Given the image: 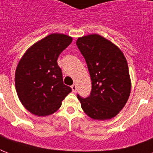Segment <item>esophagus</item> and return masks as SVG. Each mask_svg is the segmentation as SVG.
<instances>
[{
	"instance_id": "obj_1",
	"label": "esophagus",
	"mask_w": 153,
	"mask_h": 153,
	"mask_svg": "<svg viewBox=\"0 0 153 153\" xmlns=\"http://www.w3.org/2000/svg\"><path fill=\"white\" fill-rule=\"evenodd\" d=\"M71 89H72V91L73 92H76V90H77V86H76V84H73L71 86Z\"/></svg>"
}]
</instances>
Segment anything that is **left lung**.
Segmentation results:
<instances>
[{
  "mask_svg": "<svg viewBox=\"0 0 153 153\" xmlns=\"http://www.w3.org/2000/svg\"><path fill=\"white\" fill-rule=\"evenodd\" d=\"M76 44L85 58L92 82L91 95L78 98L95 120L111 119L123 109L131 91L126 59L117 47L98 34L79 37Z\"/></svg>",
  "mask_w": 153,
  "mask_h": 153,
  "instance_id": "8db88e82",
  "label": "left lung"
}]
</instances>
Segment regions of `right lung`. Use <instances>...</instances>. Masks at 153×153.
<instances>
[{
	"instance_id": "right-lung-1",
	"label": "right lung",
	"mask_w": 153,
	"mask_h": 153,
	"mask_svg": "<svg viewBox=\"0 0 153 153\" xmlns=\"http://www.w3.org/2000/svg\"><path fill=\"white\" fill-rule=\"evenodd\" d=\"M72 42L69 36L49 35L27 49L15 74V86L20 102L32 114L48 116L59 109L71 92L63 84L59 55Z\"/></svg>"
}]
</instances>
